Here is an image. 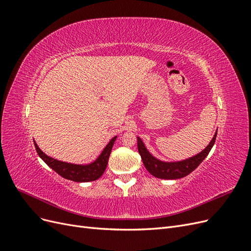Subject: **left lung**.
Returning <instances> with one entry per match:
<instances>
[{
  "instance_id": "8db88e82",
  "label": "left lung",
  "mask_w": 251,
  "mask_h": 251,
  "mask_svg": "<svg viewBox=\"0 0 251 251\" xmlns=\"http://www.w3.org/2000/svg\"><path fill=\"white\" fill-rule=\"evenodd\" d=\"M217 137V132L211 139L210 143L205 148L201 153L196 155L192 158H188L186 160H182L178 162H163L158 160L154 156L150 154V151L144 147L143 142L139 137H137V147L138 151L141 156L142 162L146 166V169L150 174L153 175L154 177L160 179H179L187 176L194 170L198 168V165L204 160L205 157L208 155L212 146L215 144Z\"/></svg>"
}]
</instances>
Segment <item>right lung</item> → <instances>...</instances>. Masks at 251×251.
Segmentation results:
<instances>
[{"label":"right lung","instance_id":"obj_1","mask_svg":"<svg viewBox=\"0 0 251 251\" xmlns=\"http://www.w3.org/2000/svg\"><path fill=\"white\" fill-rule=\"evenodd\" d=\"M115 140L116 136L110 140V142L107 144V147L103 149L102 153L100 155V157H98L94 162L87 165L72 164L56 160V159L51 158L45 154L44 151H42L41 149L37 147L35 141L34 147L37 154H39V156L45 161V163L50 166L53 171H55L59 176L74 182H89L100 178L101 175L104 173L105 169H107L109 157Z\"/></svg>","mask_w":251,"mask_h":251}]
</instances>
